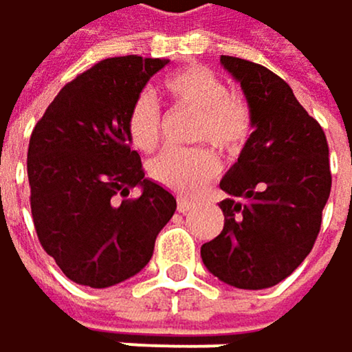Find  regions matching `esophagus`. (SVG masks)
<instances>
[{
  "mask_svg": "<svg viewBox=\"0 0 352 352\" xmlns=\"http://www.w3.org/2000/svg\"><path fill=\"white\" fill-rule=\"evenodd\" d=\"M190 207H192V203L190 201H186V199H178V211L180 213H186V211H190Z\"/></svg>",
  "mask_w": 352,
  "mask_h": 352,
  "instance_id": "1",
  "label": "esophagus"
}]
</instances>
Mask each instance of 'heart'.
Wrapping results in <instances>:
<instances>
[{
	"instance_id": "heart-1",
	"label": "heart",
	"mask_w": 352,
	"mask_h": 352,
	"mask_svg": "<svg viewBox=\"0 0 352 352\" xmlns=\"http://www.w3.org/2000/svg\"><path fill=\"white\" fill-rule=\"evenodd\" d=\"M166 94L180 106L199 112L195 139L209 141L226 153L244 147L252 133V114L246 102L232 96L226 82L211 69L192 65L172 74L164 82ZM162 114L149 94H141L129 108L126 135L141 151H153L160 143ZM219 172V160L209 147L166 149L149 164V176L162 186L192 197Z\"/></svg>"
}]
</instances>
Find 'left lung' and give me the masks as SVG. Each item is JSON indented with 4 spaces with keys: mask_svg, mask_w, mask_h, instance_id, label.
Listing matches in <instances>:
<instances>
[{
    "mask_svg": "<svg viewBox=\"0 0 352 352\" xmlns=\"http://www.w3.org/2000/svg\"><path fill=\"white\" fill-rule=\"evenodd\" d=\"M221 65L244 89L254 131L219 182L226 223L201 258L232 287L266 289L314 248L332 186L328 141L276 74L228 55Z\"/></svg>",
    "mask_w": 352,
    "mask_h": 352,
    "instance_id": "1",
    "label": "left lung"
}]
</instances>
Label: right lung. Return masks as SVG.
<instances>
[{
  "instance_id": "1",
  "label": "right lung",
  "mask_w": 352,
  "mask_h": 352,
  "mask_svg": "<svg viewBox=\"0 0 352 352\" xmlns=\"http://www.w3.org/2000/svg\"><path fill=\"white\" fill-rule=\"evenodd\" d=\"M166 59L137 55L96 63L63 86L28 145L30 209L41 246L67 278L112 287L149 263L176 199L145 178L126 114ZM142 195L126 199L131 188Z\"/></svg>"
}]
</instances>
